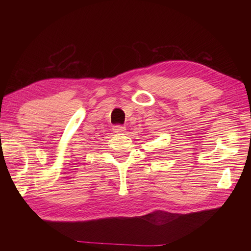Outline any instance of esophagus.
Masks as SVG:
<instances>
[{"label": "esophagus", "mask_w": 251, "mask_h": 251, "mask_svg": "<svg viewBox=\"0 0 251 251\" xmlns=\"http://www.w3.org/2000/svg\"><path fill=\"white\" fill-rule=\"evenodd\" d=\"M114 133H124L126 131V126H121V125H116L113 128Z\"/></svg>", "instance_id": "34e87169"}]
</instances>
